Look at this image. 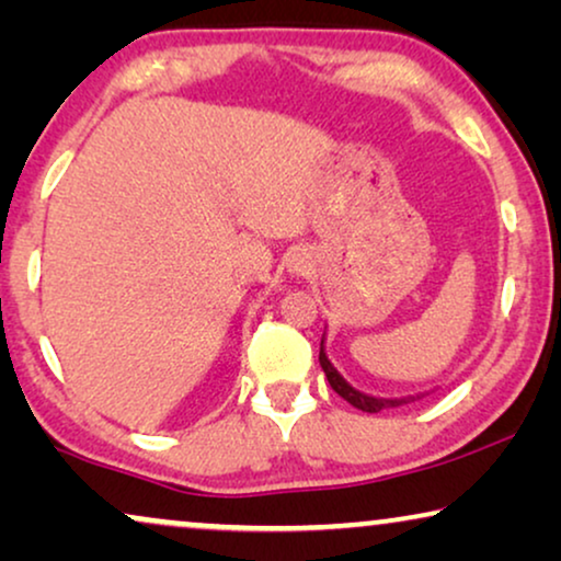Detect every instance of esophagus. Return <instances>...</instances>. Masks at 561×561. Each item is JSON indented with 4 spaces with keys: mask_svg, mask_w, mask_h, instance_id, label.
Wrapping results in <instances>:
<instances>
[{
    "mask_svg": "<svg viewBox=\"0 0 561 561\" xmlns=\"http://www.w3.org/2000/svg\"><path fill=\"white\" fill-rule=\"evenodd\" d=\"M306 267H309V263H306V255H304V252H296V255L290 257V271L304 273Z\"/></svg>",
    "mask_w": 561,
    "mask_h": 561,
    "instance_id": "obj_1",
    "label": "esophagus"
}]
</instances>
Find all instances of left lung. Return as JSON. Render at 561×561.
I'll return each instance as SVG.
<instances>
[{
	"label": "left lung",
	"mask_w": 561,
	"mask_h": 561,
	"mask_svg": "<svg viewBox=\"0 0 561 561\" xmlns=\"http://www.w3.org/2000/svg\"><path fill=\"white\" fill-rule=\"evenodd\" d=\"M327 336V332H324ZM324 336H321V347H319V363H321V370H324L329 386H332L336 393H340L344 401L355 405V409L365 411V413H378V411H386V409H396V405H403V403H411L416 401V398H424L428 393H419V396H403V398H378V396H367L363 390L352 388L347 380L342 378L340 370L332 365V359L327 357V347H324Z\"/></svg>",
	"instance_id": "8db88e82"
}]
</instances>
